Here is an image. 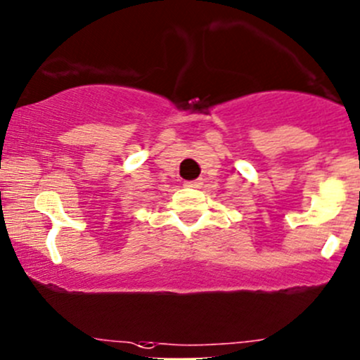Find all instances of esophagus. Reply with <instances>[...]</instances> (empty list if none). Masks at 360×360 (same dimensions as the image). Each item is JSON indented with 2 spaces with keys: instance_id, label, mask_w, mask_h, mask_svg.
Wrapping results in <instances>:
<instances>
[{
  "instance_id": "34e87169",
  "label": "esophagus",
  "mask_w": 360,
  "mask_h": 360,
  "mask_svg": "<svg viewBox=\"0 0 360 360\" xmlns=\"http://www.w3.org/2000/svg\"><path fill=\"white\" fill-rule=\"evenodd\" d=\"M184 186H188V188H200L201 186V181L200 179L186 181V183H184Z\"/></svg>"
}]
</instances>
